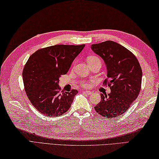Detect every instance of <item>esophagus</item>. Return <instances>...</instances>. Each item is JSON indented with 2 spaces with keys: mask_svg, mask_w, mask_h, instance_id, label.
Returning <instances> with one entry per match:
<instances>
[{
  "mask_svg": "<svg viewBox=\"0 0 159 159\" xmlns=\"http://www.w3.org/2000/svg\"><path fill=\"white\" fill-rule=\"evenodd\" d=\"M84 93H85V94H86V95H92V94L93 93L92 91H88V90H84Z\"/></svg>",
  "mask_w": 159,
  "mask_h": 159,
  "instance_id": "obj_1",
  "label": "esophagus"
}]
</instances>
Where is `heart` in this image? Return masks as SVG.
Returning a JSON list of instances; mask_svg holds the SVG:
<instances>
[{
  "mask_svg": "<svg viewBox=\"0 0 159 159\" xmlns=\"http://www.w3.org/2000/svg\"><path fill=\"white\" fill-rule=\"evenodd\" d=\"M96 59H99V58L98 57H96V56H90V57H88V61L95 60ZM82 86L84 87H89V84H88V83H83L82 84Z\"/></svg>",
  "mask_w": 159,
  "mask_h": 159,
  "instance_id": "heart-1",
  "label": "heart"
}]
</instances>
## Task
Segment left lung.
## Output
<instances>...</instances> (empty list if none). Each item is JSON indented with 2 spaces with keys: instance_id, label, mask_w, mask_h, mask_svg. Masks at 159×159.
I'll list each match as a JSON object with an SVG mask.
<instances>
[{
  "instance_id": "8db88e82",
  "label": "left lung",
  "mask_w": 159,
  "mask_h": 159,
  "mask_svg": "<svg viewBox=\"0 0 159 159\" xmlns=\"http://www.w3.org/2000/svg\"><path fill=\"white\" fill-rule=\"evenodd\" d=\"M91 48L104 61L108 73L103 84L111 90L108 95L101 94L95 111L105 118L116 117L127 111L140 93L141 66L131 51L115 42L94 44Z\"/></svg>"
}]
</instances>
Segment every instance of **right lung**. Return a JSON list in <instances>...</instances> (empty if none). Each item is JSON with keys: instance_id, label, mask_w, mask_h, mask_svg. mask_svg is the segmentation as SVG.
<instances>
[{"instance_id": "add662e5", "label": "right lung", "mask_w": 159, "mask_h": 159, "mask_svg": "<svg viewBox=\"0 0 159 159\" xmlns=\"http://www.w3.org/2000/svg\"><path fill=\"white\" fill-rule=\"evenodd\" d=\"M84 47L57 44L39 49L29 58L22 71L25 90L32 105L43 115L57 116L70 108L78 91H61L59 78L66 74Z\"/></svg>"}]
</instances>
